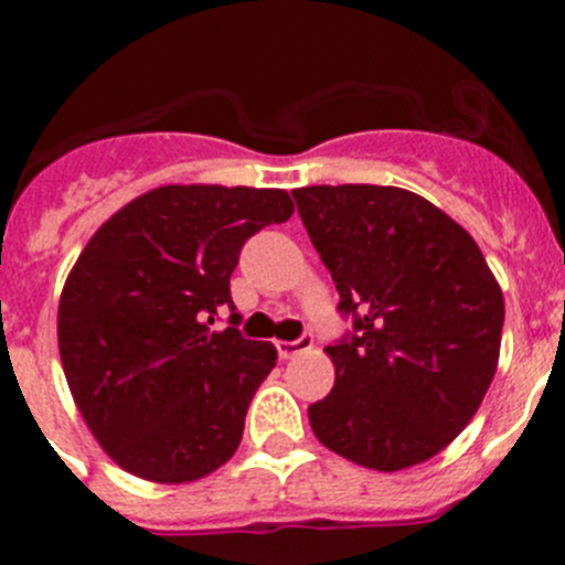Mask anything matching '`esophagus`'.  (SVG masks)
Masks as SVG:
<instances>
[{"instance_id": "1", "label": "esophagus", "mask_w": 565, "mask_h": 565, "mask_svg": "<svg viewBox=\"0 0 565 565\" xmlns=\"http://www.w3.org/2000/svg\"><path fill=\"white\" fill-rule=\"evenodd\" d=\"M273 344H276L278 358H295V355H298V352L309 350V347L315 344V339H311V333H303V335H300V339H295V341L278 339V341H273Z\"/></svg>"}]
</instances>
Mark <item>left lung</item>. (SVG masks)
I'll list each match as a JSON object with an SVG mask.
<instances>
[{"label":"left lung","instance_id":"left-lung-1","mask_svg":"<svg viewBox=\"0 0 565 565\" xmlns=\"http://www.w3.org/2000/svg\"><path fill=\"white\" fill-rule=\"evenodd\" d=\"M352 328L328 344L333 391L309 407L317 440L372 470L440 454L494 377L503 292L470 235L393 185L292 191Z\"/></svg>","mask_w":565,"mask_h":565}]
</instances>
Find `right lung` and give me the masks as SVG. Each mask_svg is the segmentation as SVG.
<instances>
[{"instance_id":"right-lung-1","label":"right lung","mask_w":565,"mask_h":565,"mask_svg":"<svg viewBox=\"0 0 565 565\" xmlns=\"http://www.w3.org/2000/svg\"><path fill=\"white\" fill-rule=\"evenodd\" d=\"M278 188L163 185L125 204L78 256L56 335L84 420L122 470L156 483L207 476L237 451L276 366L237 328L230 278L250 235L292 215Z\"/></svg>"}]
</instances>
